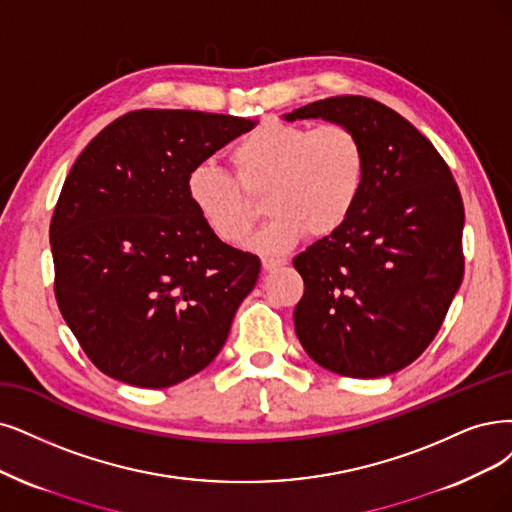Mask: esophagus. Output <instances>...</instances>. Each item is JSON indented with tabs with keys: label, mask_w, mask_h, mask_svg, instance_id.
<instances>
[{
	"label": "esophagus",
	"mask_w": 512,
	"mask_h": 512,
	"mask_svg": "<svg viewBox=\"0 0 512 512\" xmlns=\"http://www.w3.org/2000/svg\"><path fill=\"white\" fill-rule=\"evenodd\" d=\"M285 263H287V259H282V257H263L261 259L263 270H268V272H272V270H276L280 266H285Z\"/></svg>",
	"instance_id": "1"
}]
</instances>
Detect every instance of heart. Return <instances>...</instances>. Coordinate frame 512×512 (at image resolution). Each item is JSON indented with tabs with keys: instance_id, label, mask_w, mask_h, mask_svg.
<instances>
[{
	"instance_id": "obj_1",
	"label": "heart",
	"mask_w": 512,
	"mask_h": 512,
	"mask_svg": "<svg viewBox=\"0 0 512 512\" xmlns=\"http://www.w3.org/2000/svg\"><path fill=\"white\" fill-rule=\"evenodd\" d=\"M236 178L213 162L189 170L185 192L202 223L219 240L240 244L255 221L246 194H266L270 219L251 238L261 255H280L304 238H325L346 223L363 194L367 158L356 132L344 124L312 130L263 122L232 147Z\"/></svg>"
}]
</instances>
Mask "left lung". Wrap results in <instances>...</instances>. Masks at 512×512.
<instances>
[{
  "mask_svg": "<svg viewBox=\"0 0 512 512\" xmlns=\"http://www.w3.org/2000/svg\"><path fill=\"white\" fill-rule=\"evenodd\" d=\"M310 118L354 130L367 175L346 223L293 259L304 278L295 333L333 373L390 375L428 348L462 285L460 189L434 145L382 103L331 97L282 116Z\"/></svg>",
  "mask_w": 512,
  "mask_h": 512,
  "instance_id": "8db88e82",
  "label": "left lung"
}]
</instances>
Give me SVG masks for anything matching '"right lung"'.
I'll list each match as a JSON object with an SVG mask.
<instances>
[{
	"mask_svg": "<svg viewBox=\"0 0 512 512\" xmlns=\"http://www.w3.org/2000/svg\"><path fill=\"white\" fill-rule=\"evenodd\" d=\"M257 120L141 109L71 166L50 221L54 295L113 380L168 388L215 361L261 261L221 242L185 192L189 170Z\"/></svg>",
	"mask_w": 512,
	"mask_h": 512,
	"instance_id": "add662e5",
	"label": "right lung"
}]
</instances>
